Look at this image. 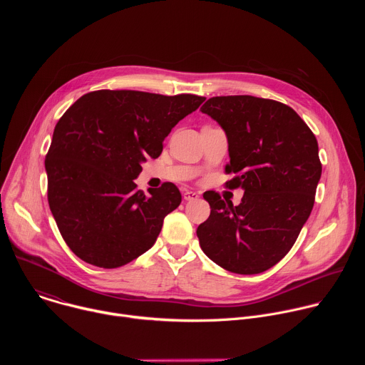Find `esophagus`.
<instances>
[{
  "mask_svg": "<svg viewBox=\"0 0 365 365\" xmlns=\"http://www.w3.org/2000/svg\"><path fill=\"white\" fill-rule=\"evenodd\" d=\"M183 197H185V200H196L199 197V193L193 192V190H187V192H185Z\"/></svg>",
  "mask_w": 365,
  "mask_h": 365,
  "instance_id": "esophagus-1",
  "label": "esophagus"
}]
</instances>
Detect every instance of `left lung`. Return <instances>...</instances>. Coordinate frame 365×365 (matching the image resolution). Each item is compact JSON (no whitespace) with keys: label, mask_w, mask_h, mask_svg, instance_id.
I'll return each mask as SVG.
<instances>
[{"label":"left lung","mask_w":365,"mask_h":365,"mask_svg":"<svg viewBox=\"0 0 365 365\" xmlns=\"http://www.w3.org/2000/svg\"><path fill=\"white\" fill-rule=\"evenodd\" d=\"M200 111L227 134L230 189L238 206L203 193L211 215L196 230L202 251L237 274L269 270L289 252L315 202L321 179L318 141L294 110L251 95L214 96Z\"/></svg>","instance_id":"8db88e82"}]
</instances>
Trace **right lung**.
Instances as JSON below:
<instances>
[{
  "label": "right lung",
  "instance_id": "1",
  "mask_svg": "<svg viewBox=\"0 0 365 365\" xmlns=\"http://www.w3.org/2000/svg\"><path fill=\"white\" fill-rule=\"evenodd\" d=\"M203 101L190 93L102 89L81 96L63 114L44 162L47 199L65 242L81 259L117 269L153 247L182 195L169 182L145 196L134 179Z\"/></svg>",
  "mask_w": 365,
  "mask_h": 365
}]
</instances>
